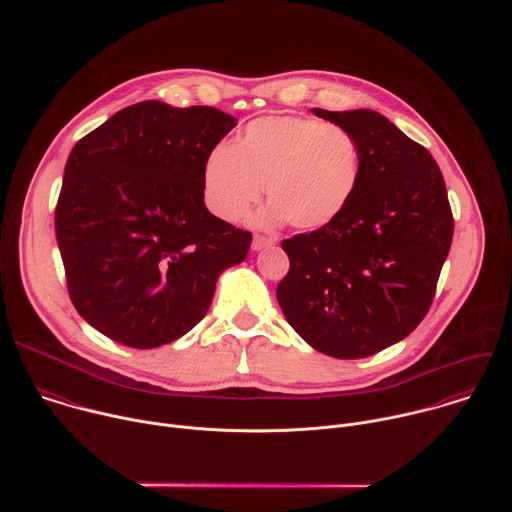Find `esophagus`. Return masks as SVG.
<instances>
[{
    "label": "esophagus",
    "instance_id": "esophagus-1",
    "mask_svg": "<svg viewBox=\"0 0 512 512\" xmlns=\"http://www.w3.org/2000/svg\"><path fill=\"white\" fill-rule=\"evenodd\" d=\"M275 243V239L271 237H265V235H255L253 237V251H261L265 247H271Z\"/></svg>",
    "mask_w": 512,
    "mask_h": 512
}]
</instances>
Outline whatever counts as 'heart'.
<instances>
[{"mask_svg":"<svg viewBox=\"0 0 512 512\" xmlns=\"http://www.w3.org/2000/svg\"><path fill=\"white\" fill-rule=\"evenodd\" d=\"M362 152L340 125L273 115L251 121L231 145H216L202 168L206 206L223 221H239L265 194V221L298 231L336 223L356 196Z\"/></svg>","mask_w":512,"mask_h":512,"instance_id":"heart-1","label":"heart"}]
</instances>
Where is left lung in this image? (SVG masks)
Returning a JSON list of instances; mask_svg holds the SVG:
<instances>
[{"label": "left lung", "mask_w": 512, "mask_h": 512, "mask_svg": "<svg viewBox=\"0 0 512 512\" xmlns=\"http://www.w3.org/2000/svg\"><path fill=\"white\" fill-rule=\"evenodd\" d=\"M314 113L356 137L362 178L336 223L281 243L289 271L277 302L316 350L364 358L403 340L429 312L454 216L440 166L387 117Z\"/></svg>", "instance_id": "left-lung-1"}]
</instances>
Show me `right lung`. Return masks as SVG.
<instances>
[{"label": "right lung", "mask_w": 512, "mask_h": 512, "mask_svg": "<svg viewBox=\"0 0 512 512\" xmlns=\"http://www.w3.org/2000/svg\"><path fill=\"white\" fill-rule=\"evenodd\" d=\"M237 119L141 101L72 148L54 229L72 306L101 334L156 348L208 312L253 235L204 206L202 168Z\"/></svg>", "instance_id": "1"}]
</instances>
